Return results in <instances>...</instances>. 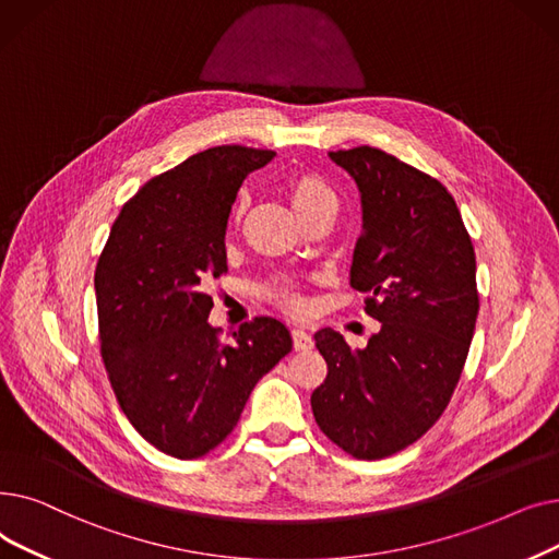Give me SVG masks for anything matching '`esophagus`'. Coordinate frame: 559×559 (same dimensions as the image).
I'll list each match as a JSON object with an SVG mask.
<instances>
[{
    "instance_id": "obj_1",
    "label": "esophagus",
    "mask_w": 559,
    "mask_h": 559,
    "mask_svg": "<svg viewBox=\"0 0 559 559\" xmlns=\"http://www.w3.org/2000/svg\"><path fill=\"white\" fill-rule=\"evenodd\" d=\"M290 336H294V348L296 350H311L313 348V338L307 330L296 328L294 332H290Z\"/></svg>"
}]
</instances>
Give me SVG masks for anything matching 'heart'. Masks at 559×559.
I'll use <instances>...</instances> for the list:
<instances>
[{
    "label": "heart",
    "mask_w": 559,
    "mask_h": 559,
    "mask_svg": "<svg viewBox=\"0 0 559 559\" xmlns=\"http://www.w3.org/2000/svg\"><path fill=\"white\" fill-rule=\"evenodd\" d=\"M286 193L302 221L313 214H321V211H328V209L336 211V206H338V200H336V193L332 191V186L316 173H298L290 177L286 181ZM246 204H248L246 198L238 202V209H236L238 216L246 211ZM265 296H269L273 302H277L280 307H284L286 311H305L307 309V300L302 298L300 290L288 282H271L269 286H265Z\"/></svg>",
    "instance_id": "1"
}]
</instances>
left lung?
Masks as SVG:
<instances>
[{
	"instance_id": "1",
	"label": "left lung",
	"mask_w": 559,
	"mask_h": 559,
	"mask_svg": "<svg viewBox=\"0 0 559 559\" xmlns=\"http://www.w3.org/2000/svg\"><path fill=\"white\" fill-rule=\"evenodd\" d=\"M361 195L350 286L382 323L350 350L332 328L313 334L328 361L313 418L357 460L418 441L450 403L475 330V252L460 209L435 177L378 147L330 152Z\"/></svg>"
}]
</instances>
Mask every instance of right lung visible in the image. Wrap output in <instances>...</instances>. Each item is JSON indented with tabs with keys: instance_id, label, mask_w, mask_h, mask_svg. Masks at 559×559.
<instances>
[{
	"instance_id": "obj_1",
	"label": "right lung",
	"mask_w": 559,
	"mask_h": 559,
	"mask_svg": "<svg viewBox=\"0 0 559 559\" xmlns=\"http://www.w3.org/2000/svg\"><path fill=\"white\" fill-rule=\"evenodd\" d=\"M273 150L209 147L150 179L116 218L95 269L102 359L118 403L162 453L195 460L236 428L254 384L294 348L259 316L221 343L211 277L227 273L225 231L243 179Z\"/></svg>"
}]
</instances>
